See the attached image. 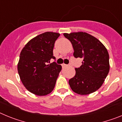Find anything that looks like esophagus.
Listing matches in <instances>:
<instances>
[{
	"label": "esophagus",
	"mask_w": 122,
	"mask_h": 122,
	"mask_svg": "<svg viewBox=\"0 0 122 122\" xmlns=\"http://www.w3.org/2000/svg\"><path fill=\"white\" fill-rule=\"evenodd\" d=\"M62 66L63 68H65V67H67V66H68L69 65H66V64H64V63H63V64L62 65Z\"/></svg>",
	"instance_id": "1"
}]
</instances>
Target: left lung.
Instances as JSON below:
<instances>
[{"label":"left lung","mask_w":122,"mask_h":122,"mask_svg":"<svg viewBox=\"0 0 122 122\" xmlns=\"http://www.w3.org/2000/svg\"><path fill=\"white\" fill-rule=\"evenodd\" d=\"M70 41L74 57L82 58L75 76L69 80V85L79 95H89L103 85L109 71V56L107 49L100 40L86 32L63 33Z\"/></svg>","instance_id":"1"}]
</instances>
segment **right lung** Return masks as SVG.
<instances>
[{
	"mask_svg": "<svg viewBox=\"0 0 122 122\" xmlns=\"http://www.w3.org/2000/svg\"><path fill=\"white\" fill-rule=\"evenodd\" d=\"M60 33L46 32L29 41L21 51L18 71L22 83L30 92L38 96L49 94L56 85L62 66L55 62L53 49Z\"/></svg>",
	"mask_w": 122,
	"mask_h": 122,
	"instance_id": "1",
	"label": "right lung"
}]
</instances>
